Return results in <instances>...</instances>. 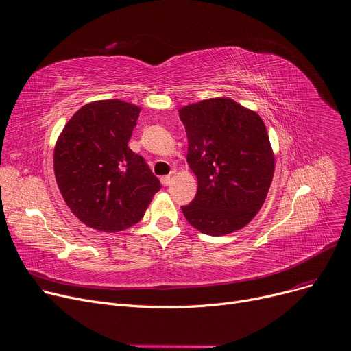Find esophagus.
<instances>
[{
  "mask_svg": "<svg viewBox=\"0 0 351 351\" xmlns=\"http://www.w3.org/2000/svg\"><path fill=\"white\" fill-rule=\"evenodd\" d=\"M170 182H171V176H164V177H161V184H162L164 187L170 186Z\"/></svg>",
  "mask_w": 351,
  "mask_h": 351,
  "instance_id": "1",
  "label": "esophagus"
}]
</instances>
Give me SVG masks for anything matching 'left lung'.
<instances>
[{"mask_svg": "<svg viewBox=\"0 0 351 351\" xmlns=\"http://www.w3.org/2000/svg\"><path fill=\"white\" fill-rule=\"evenodd\" d=\"M189 140L187 162L197 176L187 221L208 236H226L254 219L269 193L274 154L256 111L231 98H210L178 110Z\"/></svg>", "mask_w": 351, "mask_h": 351, "instance_id": "left-lung-1", "label": "left lung"}]
</instances>
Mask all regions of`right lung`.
<instances>
[{
    "mask_svg": "<svg viewBox=\"0 0 351 351\" xmlns=\"http://www.w3.org/2000/svg\"><path fill=\"white\" fill-rule=\"evenodd\" d=\"M141 108L121 99L82 106L54 148V173L64 202L86 226L123 231L137 224L160 190L144 158L128 147Z\"/></svg>",
    "mask_w": 351,
    "mask_h": 351,
    "instance_id": "right-lung-1",
    "label": "right lung"
}]
</instances>
